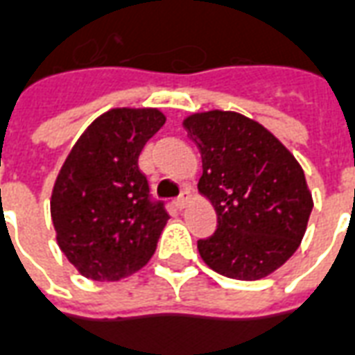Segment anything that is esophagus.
Returning <instances> with one entry per match:
<instances>
[{
  "instance_id": "1",
  "label": "esophagus",
  "mask_w": 355,
  "mask_h": 355,
  "mask_svg": "<svg viewBox=\"0 0 355 355\" xmlns=\"http://www.w3.org/2000/svg\"><path fill=\"white\" fill-rule=\"evenodd\" d=\"M189 202H191V191H189V189H183V193H181V196L175 200L174 204L178 209H185V207L189 206Z\"/></svg>"
}]
</instances>
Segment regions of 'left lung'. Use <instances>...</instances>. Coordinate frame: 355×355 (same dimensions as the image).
Listing matches in <instances>:
<instances>
[{
    "instance_id": "obj_1",
    "label": "left lung",
    "mask_w": 355,
    "mask_h": 355,
    "mask_svg": "<svg viewBox=\"0 0 355 355\" xmlns=\"http://www.w3.org/2000/svg\"><path fill=\"white\" fill-rule=\"evenodd\" d=\"M183 127L202 155L200 194L217 211L200 257L238 281L271 275L307 230L314 204L303 168L273 132L238 112H198Z\"/></svg>"
}]
</instances>
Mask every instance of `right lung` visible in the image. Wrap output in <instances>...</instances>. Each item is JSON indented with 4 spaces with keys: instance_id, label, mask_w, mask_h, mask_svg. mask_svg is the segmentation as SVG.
Returning a JSON list of instances; mask_svg holds the SVG:
<instances>
[{
    "instance_id": "obj_1",
    "label": "right lung",
    "mask_w": 355,
    "mask_h": 355,
    "mask_svg": "<svg viewBox=\"0 0 355 355\" xmlns=\"http://www.w3.org/2000/svg\"><path fill=\"white\" fill-rule=\"evenodd\" d=\"M166 121L157 108H112L98 116L55 178V239L80 275L119 281L149 262L170 215L149 196L138 157Z\"/></svg>"
}]
</instances>
